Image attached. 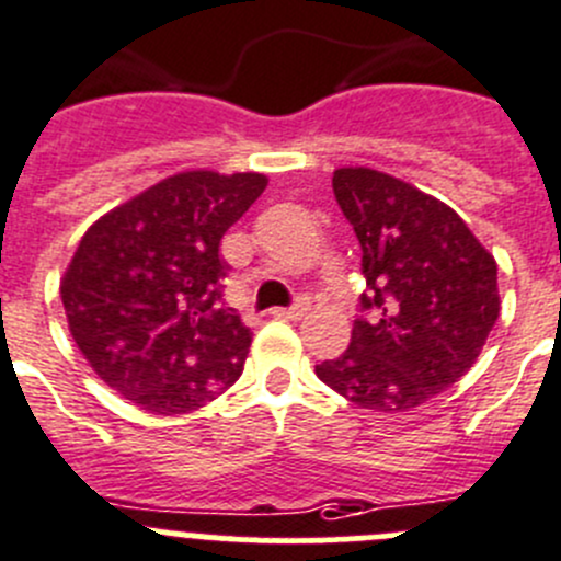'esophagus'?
<instances>
[{
    "mask_svg": "<svg viewBox=\"0 0 561 561\" xmlns=\"http://www.w3.org/2000/svg\"><path fill=\"white\" fill-rule=\"evenodd\" d=\"M309 312V298L307 296H298V301L293 304V307H279L274 309V318H282V320H301L304 314Z\"/></svg>",
    "mask_w": 561,
    "mask_h": 561,
    "instance_id": "34e87169",
    "label": "esophagus"
}]
</instances>
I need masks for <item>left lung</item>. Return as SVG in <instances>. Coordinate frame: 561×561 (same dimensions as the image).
I'll use <instances>...</instances> for the list:
<instances>
[{"mask_svg":"<svg viewBox=\"0 0 561 561\" xmlns=\"http://www.w3.org/2000/svg\"><path fill=\"white\" fill-rule=\"evenodd\" d=\"M334 197L367 290L351 345L314 373L362 408L397 413L463 378L499 318L496 260L449 205L386 172L345 167Z\"/></svg>","mask_w":561,"mask_h":561,"instance_id":"8db88e82","label":"left lung"}]
</instances>
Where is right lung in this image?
<instances>
[{
    "instance_id": "1",
    "label": "right lung",
    "mask_w": 561,
    "mask_h": 561,
    "mask_svg": "<svg viewBox=\"0 0 561 561\" xmlns=\"http://www.w3.org/2000/svg\"><path fill=\"white\" fill-rule=\"evenodd\" d=\"M265 186L257 172H181L84 232L62 307L90 367L125 400L172 416L241 378L252 331L221 307L219 243Z\"/></svg>"
}]
</instances>
